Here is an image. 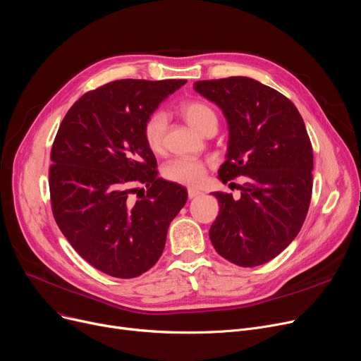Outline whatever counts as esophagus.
<instances>
[{
    "mask_svg": "<svg viewBox=\"0 0 361 361\" xmlns=\"http://www.w3.org/2000/svg\"><path fill=\"white\" fill-rule=\"evenodd\" d=\"M187 195H189V197H190V199H193V197L200 196L202 193H200L199 190H196V189H189V190H187Z\"/></svg>",
    "mask_w": 361,
    "mask_h": 361,
    "instance_id": "obj_1",
    "label": "esophagus"
}]
</instances>
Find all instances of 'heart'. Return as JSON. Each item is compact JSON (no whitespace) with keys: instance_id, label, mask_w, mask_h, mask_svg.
<instances>
[{"instance_id":"heart-1","label":"heart","mask_w":361,"mask_h":361,"mask_svg":"<svg viewBox=\"0 0 361 361\" xmlns=\"http://www.w3.org/2000/svg\"><path fill=\"white\" fill-rule=\"evenodd\" d=\"M181 115L195 130L203 133L209 127H216L218 118L214 109L203 102H187L181 106ZM168 127V118L164 111L150 114L143 125V138L146 146L159 153L164 149V140ZM164 177L168 181L196 187L205 177V165L195 159L177 158L164 166Z\"/></svg>"}]
</instances>
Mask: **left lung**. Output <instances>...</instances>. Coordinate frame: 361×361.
Wrapping results in <instances>:
<instances>
[{"instance_id": "1", "label": "left lung", "mask_w": 361, "mask_h": 361, "mask_svg": "<svg viewBox=\"0 0 361 361\" xmlns=\"http://www.w3.org/2000/svg\"><path fill=\"white\" fill-rule=\"evenodd\" d=\"M193 88L227 119V159L218 178L246 177L239 199L212 193L219 214L209 239L230 262L257 267L289 246L307 216L312 147L305 123L288 97L252 78L197 81Z\"/></svg>"}]
</instances>
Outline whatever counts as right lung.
<instances>
[{
	"instance_id": "add662e5",
	"label": "right lung",
	"mask_w": 361,
	"mask_h": 361,
	"mask_svg": "<svg viewBox=\"0 0 361 361\" xmlns=\"http://www.w3.org/2000/svg\"><path fill=\"white\" fill-rule=\"evenodd\" d=\"M185 80H121L75 102L51 149L56 223L88 264L119 279L143 274L161 258L166 231L187 202L183 185L158 177L143 125ZM135 183L148 195L133 201Z\"/></svg>"
}]
</instances>
